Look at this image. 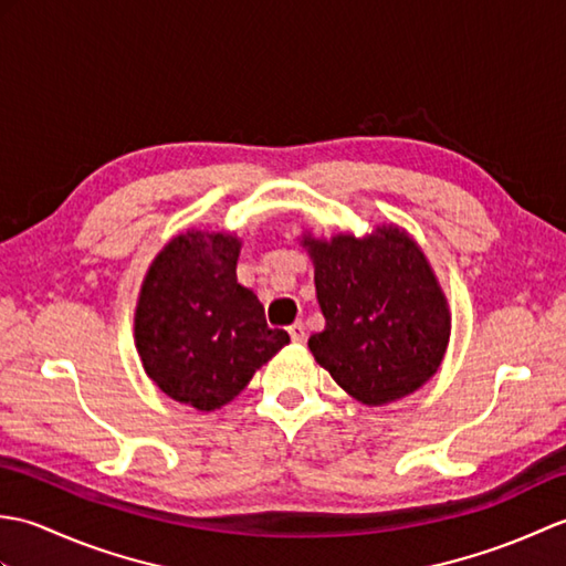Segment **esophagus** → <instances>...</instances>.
I'll list each match as a JSON object with an SVG mask.
<instances>
[{"mask_svg": "<svg viewBox=\"0 0 566 566\" xmlns=\"http://www.w3.org/2000/svg\"><path fill=\"white\" fill-rule=\"evenodd\" d=\"M290 335H292V340H294V343H304V338H306V328H304V323H302V321L292 323V326H290Z\"/></svg>", "mask_w": 566, "mask_h": 566, "instance_id": "esophagus-1", "label": "esophagus"}]
</instances>
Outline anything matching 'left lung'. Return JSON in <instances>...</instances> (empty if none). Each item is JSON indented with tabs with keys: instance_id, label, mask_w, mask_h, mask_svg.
<instances>
[{
	"instance_id": "obj_1",
	"label": "left lung",
	"mask_w": 566,
	"mask_h": 566,
	"mask_svg": "<svg viewBox=\"0 0 566 566\" xmlns=\"http://www.w3.org/2000/svg\"><path fill=\"white\" fill-rule=\"evenodd\" d=\"M326 328L308 350L365 406H387L436 377L452 314L426 252L396 223L367 235L304 233Z\"/></svg>"
}]
</instances>
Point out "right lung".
<instances>
[{"label":"right lung","instance_id":"obj_1","mask_svg":"<svg viewBox=\"0 0 566 566\" xmlns=\"http://www.w3.org/2000/svg\"><path fill=\"white\" fill-rule=\"evenodd\" d=\"M240 240L187 228L167 243L140 284L134 338L146 375L165 396L211 413L290 343L270 328L260 298L238 284Z\"/></svg>","mask_w":566,"mask_h":566}]
</instances>
